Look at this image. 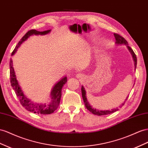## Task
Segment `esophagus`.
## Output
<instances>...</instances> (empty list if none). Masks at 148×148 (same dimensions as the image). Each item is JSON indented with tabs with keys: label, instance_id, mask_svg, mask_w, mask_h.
I'll return each instance as SVG.
<instances>
[{
	"label": "esophagus",
	"instance_id": "34e87169",
	"mask_svg": "<svg viewBox=\"0 0 148 148\" xmlns=\"http://www.w3.org/2000/svg\"><path fill=\"white\" fill-rule=\"evenodd\" d=\"M77 78H82V75L81 74L78 73V74H77Z\"/></svg>",
	"mask_w": 148,
	"mask_h": 148
}]
</instances>
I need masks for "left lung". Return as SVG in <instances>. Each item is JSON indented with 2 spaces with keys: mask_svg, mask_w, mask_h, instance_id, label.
<instances>
[{
  "mask_svg": "<svg viewBox=\"0 0 148 148\" xmlns=\"http://www.w3.org/2000/svg\"><path fill=\"white\" fill-rule=\"evenodd\" d=\"M114 38L116 40V42L115 43L116 45H125L126 46V47L127 48V49L130 51V53L131 54L133 58V61L134 63V69H136V65H137V58H136V56L134 52L133 51V50H132V49L130 47L128 46V43L127 42V41L124 38L121 36H120L118 34H114ZM82 98L83 99V101L85 103V107L87 108V110L90 111L91 113H92L93 114H95V115H98V116H102V115H106V114H111V113H113L115 111H116L118 110V108H113L111 109V110H97L96 108H94L92 106H91L89 102L87 100V98H86V91L85 90V88H84L83 86H82ZM127 97H128V96L126 97V98L125 99V101H126V99H127ZM125 101H124L122 104L121 105L119 106V107H121L122 106L124 105V104L125 103Z\"/></svg>",
  "mask_w": 148,
  "mask_h": 148,
  "instance_id": "left-lung-1",
  "label": "left lung"
}]
</instances>
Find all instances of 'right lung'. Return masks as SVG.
<instances>
[{
	"label": "right lung",
	"mask_w": 148,
	"mask_h": 148,
	"mask_svg": "<svg viewBox=\"0 0 148 148\" xmlns=\"http://www.w3.org/2000/svg\"><path fill=\"white\" fill-rule=\"evenodd\" d=\"M51 30H48L43 32H39L36 30H29L22 38L21 41H19L18 44L15 47V49L12 51V56H13L16 53L18 48L21 45L23 42L27 40L28 38H29L30 36L34 35H45L49 34ZM10 77L11 86L13 88L14 90L15 91L17 97L20 99V101H21V103L22 104V106L26 110L30 111V112L41 114H49L53 113L58 108L62 97V88L67 82V78L66 76L62 78L60 80H59L57 83L55 84V85L53 86L52 89H51L50 93L51 101L47 104H40L38 103L32 101L23 93V91H22L21 86L19 85L17 79V77H16L14 69L13 67L12 60V59H10Z\"/></svg>",
	"instance_id": "right-lung-1"
}]
</instances>
